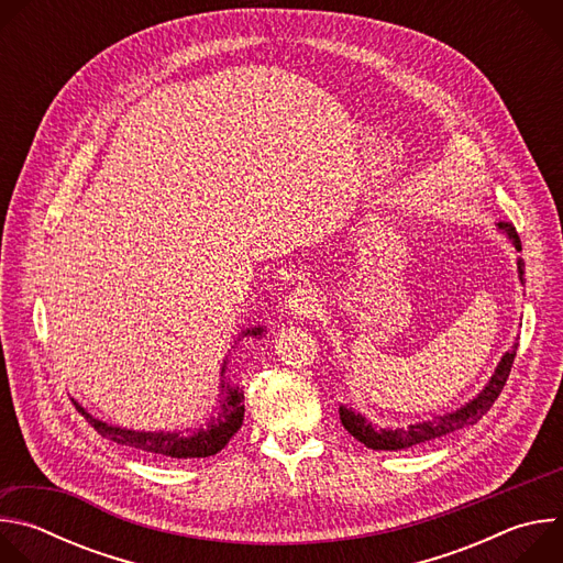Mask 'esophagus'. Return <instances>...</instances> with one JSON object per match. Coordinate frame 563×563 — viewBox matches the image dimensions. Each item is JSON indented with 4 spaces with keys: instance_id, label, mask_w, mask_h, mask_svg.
I'll list each match as a JSON object with an SVG mask.
<instances>
[{
    "instance_id": "obj_1",
    "label": "esophagus",
    "mask_w": 563,
    "mask_h": 563,
    "mask_svg": "<svg viewBox=\"0 0 563 563\" xmlns=\"http://www.w3.org/2000/svg\"><path fill=\"white\" fill-rule=\"evenodd\" d=\"M285 307H287V311H289L294 318H307V316H311V313L316 311V307H318V296H316V291H313L311 287L300 285V287H296V289L289 294Z\"/></svg>"
}]
</instances>
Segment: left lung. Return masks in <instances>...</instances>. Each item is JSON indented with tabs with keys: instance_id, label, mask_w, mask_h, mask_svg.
<instances>
[{
	"instance_id": "obj_1",
	"label": "left lung",
	"mask_w": 563,
	"mask_h": 563,
	"mask_svg": "<svg viewBox=\"0 0 563 563\" xmlns=\"http://www.w3.org/2000/svg\"><path fill=\"white\" fill-rule=\"evenodd\" d=\"M497 229L510 240V245L515 247V252H521V240H519L517 229L512 224L499 222ZM517 274H519V283L523 285L526 278H523V261L521 258H517ZM517 345L519 343H512V347L501 356V361L495 367L486 387L456 410L434 415L430 421H419V423H412L408 428H378L372 421H367L365 415H361L354 408H347V406L341 404V408H339L341 423L345 426V430L356 441H361L369 450H394V452L396 450H408L412 445H419V443H426V441H432V439H441V437L452 434L461 428L474 426L481 417H484L493 408L497 396L501 394V389L508 380L512 361L517 356Z\"/></svg>"
}]
</instances>
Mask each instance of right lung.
<instances>
[{"instance_id":"obj_1","label":"right lung","mask_w":563,"mask_h":563,"mask_svg":"<svg viewBox=\"0 0 563 563\" xmlns=\"http://www.w3.org/2000/svg\"><path fill=\"white\" fill-rule=\"evenodd\" d=\"M267 332V328L256 325L250 330H243L238 334L235 341L240 339H261ZM235 345V343H233ZM231 354V352H229ZM227 363L229 356L222 361L220 367V394H218V406L216 412L207 419L205 426L194 428V430H131V428H120V426H111L102 419H96L93 415H89L82 406L75 400L77 412H82V417L96 428V432H100L104 439L115 441L120 445L126 448H135L140 452H146L151 456L157 459H205V456H213L218 454L229 439L240 430L245 419V394L238 385L229 383L227 378Z\"/></svg>"}]
</instances>
